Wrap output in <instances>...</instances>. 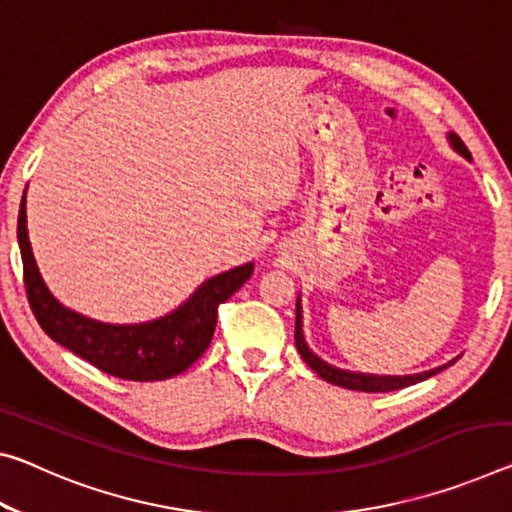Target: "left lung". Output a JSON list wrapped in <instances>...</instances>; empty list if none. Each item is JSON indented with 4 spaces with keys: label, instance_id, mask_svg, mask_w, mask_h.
<instances>
[{
    "label": "left lung",
    "instance_id": "8db88e82",
    "mask_svg": "<svg viewBox=\"0 0 512 512\" xmlns=\"http://www.w3.org/2000/svg\"><path fill=\"white\" fill-rule=\"evenodd\" d=\"M446 139H449L451 148L456 150L460 157L465 159H472V152L467 150V145L460 141L458 134L449 132L446 134ZM296 348L300 353V358H303L307 364H310V369L319 373V376L326 380V383L332 385H339V387H346V389H355V392H394V389H403V387H410L415 383H421V380L435 376V373H440L442 369L451 367L453 362H446L442 367H435L431 371H421V373H412V376H376V373H358V371H346V369H339V367H332L326 360H321L319 355L312 353V348L307 346L305 342V335H303V305H300V296L296 298Z\"/></svg>",
    "mask_w": 512,
    "mask_h": 512
}]
</instances>
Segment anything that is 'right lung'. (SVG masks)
Returning a JSON list of instances; mask_svg holds the SVG:
<instances>
[{"label":"right lung","instance_id":"add662e5","mask_svg":"<svg viewBox=\"0 0 512 512\" xmlns=\"http://www.w3.org/2000/svg\"><path fill=\"white\" fill-rule=\"evenodd\" d=\"M18 243L24 287L31 310L47 335L109 376L123 380H166L182 373L212 344L216 310L255 271L241 264L202 282L193 294L159 319L143 323H104L70 310L54 298L31 250L27 230V191L18 214Z\"/></svg>","mask_w":512,"mask_h":512}]
</instances>
